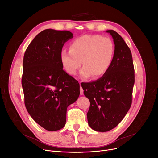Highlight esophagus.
Listing matches in <instances>:
<instances>
[{
	"label": "esophagus",
	"instance_id": "1",
	"mask_svg": "<svg viewBox=\"0 0 158 158\" xmlns=\"http://www.w3.org/2000/svg\"><path fill=\"white\" fill-rule=\"evenodd\" d=\"M84 94V89H83V88L81 87V85H80V95H83Z\"/></svg>",
	"mask_w": 158,
	"mask_h": 158
}]
</instances>
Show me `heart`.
<instances>
[{
	"label": "heart",
	"mask_w": 158,
	"mask_h": 158,
	"mask_svg": "<svg viewBox=\"0 0 158 158\" xmlns=\"http://www.w3.org/2000/svg\"><path fill=\"white\" fill-rule=\"evenodd\" d=\"M70 51L63 49L60 54L62 66L69 75L80 70L82 78H98L104 76L112 65L114 45L109 37L100 35H84L70 43Z\"/></svg>",
	"instance_id": "obj_1"
}]
</instances>
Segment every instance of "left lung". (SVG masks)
Masks as SVG:
<instances>
[{"label":"left lung","instance_id":"obj_1","mask_svg":"<svg viewBox=\"0 0 158 158\" xmlns=\"http://www.w3.org/2000/svg\"><path fill=\"white\" fill-rule=\"evenodd\" d=\"M114 44V55L107 73L95 82L82 85L90 106L88 122L93 130L107 132L116 127L125 117L132 101L135 69L131 51L122 37L107 30Z\"/></svg>","mask_w":158,"mask_h":158}]
</instances>
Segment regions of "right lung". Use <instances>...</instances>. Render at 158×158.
I'll use <instances>...</instances> for the list:
<instances>
[{"mask_svg": "<svg viewBox=\"0 0 158 158\" xmlns=\"http://www.w3.org/2000/svg\"><path fill=\"white\" fill-rule=\"evenodd\" d=\"M69 31L47 29L35 36L23 56L22 85L27 112L45 130L66 124V110L80 95V84L63 69L60 54Z\"/></svg>", "mask_w": 158, "mask_h": 158, "instance_id": "obj_1", "label": "right lung"}]
</instances>
